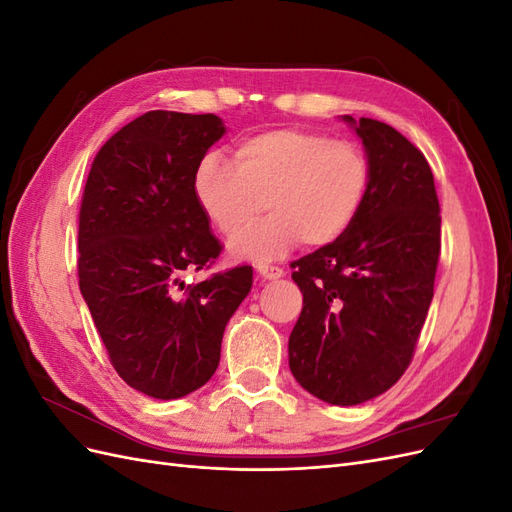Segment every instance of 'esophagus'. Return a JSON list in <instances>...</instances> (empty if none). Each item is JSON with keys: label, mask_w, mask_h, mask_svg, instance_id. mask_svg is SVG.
I'll list each match as a JSON object with an SVG mask.
<instances>
[{"label": "esophagus", "mask_w": 512, "mask_h": 512, "mask_svg": "<svg viewBox=\"0 0 512 512\" xmlns=\"http://www.w3.org/2000/svg\"><path fill=\"white\" fill-rule=\"evenodd\" d=\"M256 271H258L262 280H277V277L284 275V269L275 267V265H262V262H260V265H256Z\"/></svg>", "instance_id": "esophagus-1"}]
</instances>
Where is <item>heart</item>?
I'll return each instance as SVG.
<instances>
[{
  "label": "heart",
  "mask_w": 512,
  "mask_h": 512,
  "mask_svg": "<svg viewBox=\"0 0 512 512\" xmlns=\"http://www.w3.org/2000/svg\"><path fill=\"white\" fill-rule=\"evenodd\" d=\"M230 166L220 153H205L192 175L194 198L224 239H236L267 206L268 219L232 243L243 258L269 260L301 241L324 247L342 239L361 213L371 168L365 151L350 141L303 128H277L245 136L232 149Z\"/></svg>",
  "instance_id": "b5f03b06"
}]
</instances>
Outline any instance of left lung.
I'll return each instance as SVG.
<instances>
[{
  "mask_svg": "<svg viewBox=\"0 0 512 512\" xmlns=\"http://www.w3.org/2000/svg\"><path fill=\"white\" fill-rule=\"evenodd\" d=\"M371 168L361 213L342 239L292 262L303 309L288 339L290 371L333 406H356L404 376L433 299L440 203L433 173L404 134L344 117Z\"/></svg>",
  "mask_w": 512,
  "mask_h": 512,
  "instance_id": "left-lung-1",
  "label": "left lung"
}]
</instances>
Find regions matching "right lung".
<instances>
[{
	"label": "right lung",
	"mask_w": 512,
	"mask_h": 512,
	"mask_svg": "<svg viewBox=\"0 0 512 512\" xmlns=\"http://www.w3.org/2000/svg\"><path fill=\"white\" fill-rule=\"evenodd\" d=\"M211 113L149 111L91 164L79 211V286L117 374L156 399L200 389L220 363L224 329L252 288V267L185 286L222 252L192 175L222 138Z\"/></svg>",
	"instance_id": "obj_1"
}]
</instances>
